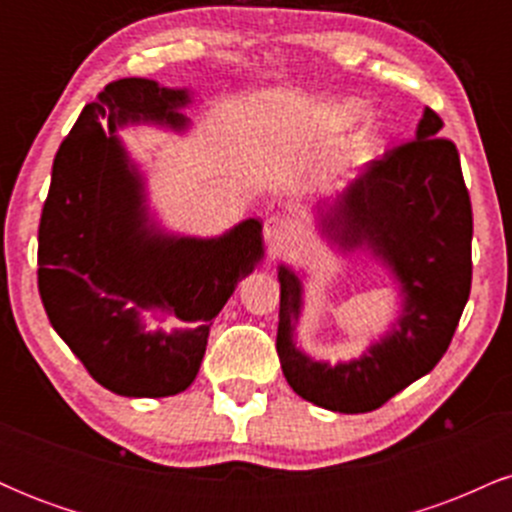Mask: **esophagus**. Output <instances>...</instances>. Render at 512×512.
<instances>
[{"label":"esophagus","instance_id":"esophagus-1","mask_svg":"<svg viewBox=\"0 0 512 512\" xmlns=\"http://www.w3.org/2000/svg\"><path fill=\"white\" fill-rule=\"evenodd\" d=\"M293 236V223L289 219H281V216H269L264 221V240H267L269 250L279 252L289 243Z\"/></svg>","mask_w":512,"mask_h":512}]
</instances>
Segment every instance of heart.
<instances>
[{
	"instance_id": "heart-1",
	"label": "heart",
	"mask_w": 512,
	"mask_h": 512,
	"mask_svg": "<svg viewBox=\"0 0 512 512\" xmlns=\"http://www.w3.org/2000/svg\"><path fill=\"white\" fill-rule=\"evenodd\" d=\"M368 113V108L361 101H354V98H342V101H330L320 103L315 108L308 110L305 115V122H308L310 132L320 134V137H330V134L342 132V129L351 127L354 122L361 120L363 115ZM383 144V132L375 125H363L356 134H351L349 139L342 144V149L337 151V161L349 163L356 161V158L370 154L378 146Z\"/></svg>"
}]
</instances>
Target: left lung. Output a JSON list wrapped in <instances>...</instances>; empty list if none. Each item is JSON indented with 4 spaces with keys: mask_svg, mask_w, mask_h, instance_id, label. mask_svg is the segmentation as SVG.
<instances>
[{
    "mask_svg": "<svg viewBox=\"0 0 512 512\" xmlns=\"http://www.w3.org/2000/svg\"><path fill=\"white\" fill-rule=\"evenodd\" d=\"M431 108L416 139L358 168L334 199L317 202L315 231L342 257L366 252L397 286L399 310L387 332L349 361H317L296 346L305 272L279 264L276 351L298 397L339 414H366L448 351L472 286V204L455 144L438 137Z\"/></svg>",
    "mask_w": 512,
    "mask_h": 512,
    "instance_id": "left-lung-1",
    "label": "left lung"
}]
</instances>
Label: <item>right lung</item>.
<instances>
[{
  "label": "right lung",
  "instance_id": "1",
  "mask_svg": "<svg viewBox=\"0 0 512 512\" xmlns=\"http://www.w3.org/2000/svg\"><path fill=\"white\" fill-rule=\"evenodd\" d=\"M190 88L117 79L81 110L52 163L38 228V289L50 325L105 390L170 397L195 383L209 327L264 260L262 223L214 238L173 233L120 129H190ZM146 314L186 322L149 331Z\"/></svg>",
  "mask_w": 512,
  "mask_h": 512
}]
</instances>
